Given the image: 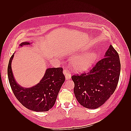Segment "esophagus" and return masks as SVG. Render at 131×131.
Instances as JSON below:
<instances>
[{"label":"esophagus","mask_w":131,"mask_h":131,"mask_svg":"<svg viewBox=\"0 0 131 131\" xmlns=\"http://www.w3.org/2000/svg\"><path fill=\"white\" fill-rule=\"evenodd\" d=\"M63 74L65 75V78L66 79H71V72L68 70V69H65L63 70Z\"/></svg>","instance_id":"esophagus-1"}]
</instances>
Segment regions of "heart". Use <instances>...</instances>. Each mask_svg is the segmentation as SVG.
Segmentation results:
<instances>
[{
	"instance_id": "1",
	"label": "heart",
	"mask_w": 131,
	"mask_h": 131,
	"mask_svg": "<svg viewBox=\"0 0 131 131\" xmlns=\"http://www.w3.org/2000/svg\"><path fill=\"white\" fill-rule=\"evenodd\" d=\"M97 53L92 52L75 57L72 61L73 67L78 70H82L90 67L96 59Z\"/></svg>"
}]
</instances>
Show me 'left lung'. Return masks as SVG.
<instances>
[{
	"instance_id": "8db88e82",
	"label": "left lung",
	"mask_w": 131,
	"mask_h": 131,
	"mask_svg": "<svg viewBox=\"0 0 131 131\" xmlns=\"http://www.w3.org/2000/svg\"><path fill=\"white\" fill-rule=\"evenodd\" d=\"M104 58L88 72L74 74V92L83 107L96 108L101 106L114 92L121 72L119 54L110 45Z\"/></svg>"
}]
</instances>
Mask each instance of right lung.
I'll return each instance as SVG.
<instances>
[{"label":"right lung","instance_id":"right-lung-1","mask_svg":"<svg viewBox=\"0 0 131 131\" xmlns=\"http://www.w3.org/2000/svg\"><path fill=\"white\" fill-rule=\"evenodd\" d=\"M23 42L19 46L30 45ZM14 53L10 58L8 66V77L13 92L24 106L35 112H47L53 106L65 78L62 68L47 69L43 78L37 84L30 88H24L18 84L14 78L11 63Z\"/></svg>","mask_w":131,"mask_h":131}]
</instances>
